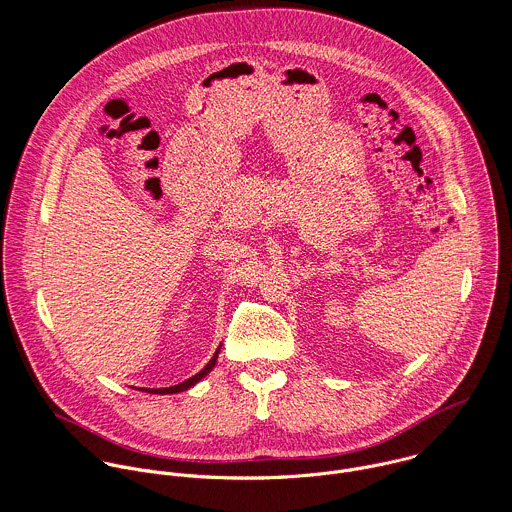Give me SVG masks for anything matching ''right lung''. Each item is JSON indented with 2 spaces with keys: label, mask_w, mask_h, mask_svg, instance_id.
<instances>
[{
  "label": "right lung",
  "mask_w": 512,
  "mask_h": 512,
  "mask_svg": "<svg viewBox=\"0 0 512 512\" xmlns=\"http://www.w3.org/2000/svg\"><path fill=\"white\" fill-rule=\"evenodd\" d=\"M219 351L217 349V353H215V357L209 361V365L205 366L203 370H199L195 376H191V378H187L185 382H181V384H177V386H169V388H144L146 392H151V394H175V392H183V390H189L191 386H195L201 378H205L211 370H213V366L217 365V359H219Z\"/></svg>",
  "instance_id": "add662e5"
}]
</instances>
